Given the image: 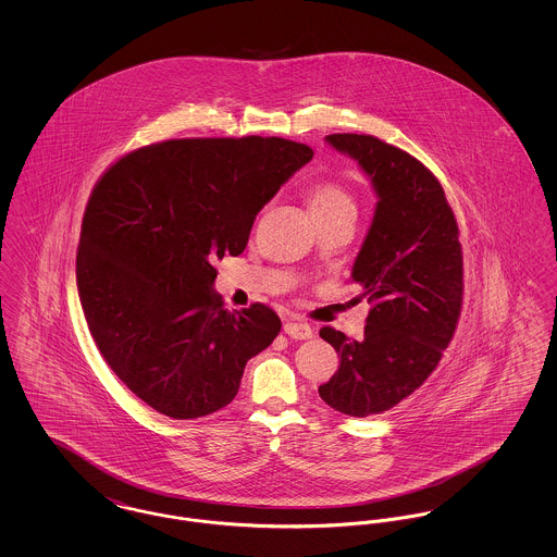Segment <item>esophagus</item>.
Instances as JSON below:
<instances>
[{"label":"esophagus","mask_w":557,"mask_h":557,"mask_svg":"<svg viewBox=\"0 0 557 557\" xmlns=\"http://www.w3.org/2000/svg\"><path fill=\"white\" fill-rule=\"evenodd\" d=\"M284 332L294 341H309V338H313V327L309 323H302V321H286Z\"/></svg>","instance_id":"1"}]
</instances>
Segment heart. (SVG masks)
I'll list each match as a JSON object with an SVG mask.
<instances>
[{
  "mask_svg": "<svg viewBox=\"0 0 557 557\" xmlns=\"http://www.w3.org/2000/svg\"><path fill=\"white\" fill-rule=\"evenodd\" d=\"M309 207L318 221L330 219L341 212L355 211V198L343 184L332 180H321L307 189Z\"/></svg>",
  "mask_w": 557,
  "mask_h": 557,
  "instance_id": "obj_1",
  "label": "heart"
}]
</instances>
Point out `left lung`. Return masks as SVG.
<instances>
[{"label": "left lung", "mask_w": 557, "mask_h": 557, "mask_svg": "<svg viewBox=\"0 0 557 557\" xmlns=\"http://www.w3.org/2000/svg\"><path fill=\"white\" fill-rule=\"evenodd\" d=\"M325 141L359 162L377 202L350 273L371 305L363 341L321 327L341 368L319 397L345 416L368 418L420 388L449 346L463 300L459 227L438 180L405 150L357 133Z\"/></svg>", "instance_id": "8db88e82"}]
</instances>
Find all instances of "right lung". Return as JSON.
<instances>
[{"label":"right lung","instance_id":"obj_1","mask_svg":"<svg viewBox=\"0 0 557 557\" xmlns=\"http://www.w3.org/2000/svg\"><path fill=\"white\" fill-rule=\"evenodd\" d=\"M311 159L282 137L169 139L116 160L94 187L81 307L110 370L162 416L230 405L248 359L280 334L267 305L223 307L212 263L244 252L259 211Z\"/></svg>","mask_w":557,"mask_h":557}]
</instances>
